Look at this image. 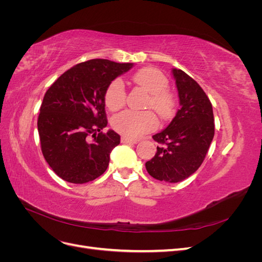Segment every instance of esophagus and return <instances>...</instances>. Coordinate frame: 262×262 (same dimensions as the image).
Masks as SVG:
<instances>
[{
  "label": "esophagus",
  "instance_id": "esophagus-1",
  "mask_svg": "<svg viewBox=\"0 0 262 262\" xmlns=\"http://www.w3.org/2000/svg\"><path fill=\"white\" fill-rule=\"evenodd\" d=\"M121 143H123V144H137V143H138V141H136V140H131V139H128V138H124V137H122V138H121Z\"/></svg>",
  "mask_w": 262,
  "mask_h": 262
}]
</instances>
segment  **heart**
Wrapping results in <instances>:
<instances>
[{
  "instance_id": "obj_1",
  "label": "heart",
  "mask_w": 262,
  "mask_h": 262,
  "mask_svg": "<svg viewBox=\"0 0 262 262\" xmlns=\"http://www.w3.org/2000/svg\"><path fill=\"white\" fill-rule=\"evenodd\" d=\"M133 81L145 89L149 94L147 102L162 118H169L175 108V100L167 91L168 80L161 71L153 68L142 69L133 75ZM105 102L109 109L117 110L125 102V89L120 78H116L107 87L105 93ZM158 120L155 114L150 110L146 112H134L123 110L113 119L114 129L121 136L136 140L143 137L157 128Z\"/></svg>"
}]
</instances>
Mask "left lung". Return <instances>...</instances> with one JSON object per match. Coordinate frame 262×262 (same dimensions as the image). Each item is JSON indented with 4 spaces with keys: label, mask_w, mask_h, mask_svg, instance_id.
I'll return each mask as SVG.
<instances>
[{
    "label": "left lung",
    "mask_w": 262,
    "mask_h": 262,
    "mask_svg": "<svg viewBox=\"0 0 262 262\" xmlns=\"http://www.w3.org/2000/svg\"><path fill=\"white\" fill-rule=\"evenodd\" d=\"M179 97V109L166 129L153 139L162 144L145 163L153 178L179 182L200 167L214 137L213 109L207 94L184 71L172 69Z\"/></svg>",
    "instance_id": "8db88e82"
}]
</instances>
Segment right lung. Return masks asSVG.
I'll return each mask as SVG.
<instances>
[{
	"instance_id": "1",
	"label": "right lung",
	"mask_w": 262,
	"mask_h": 262,
	"mask_svg": "<svg viewBox=\"0 0 262 262\" xmlns=\"http://www.w3.org/2000/svg\"><path fill=\"white\" fill-rule=\"evenodd\" d=\"M133 67L93 59L63 73L46 92L38 132L45 160L57 175L72 184H85L107 169L110 153L120 143L107 126L105 93L115 78Z\"/></svg>"
}]
</instances>
